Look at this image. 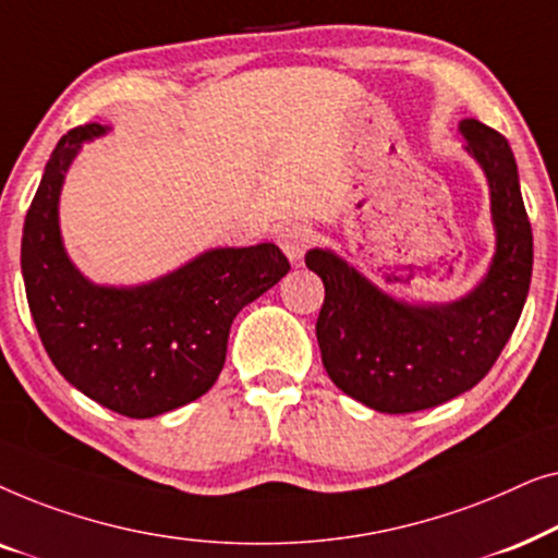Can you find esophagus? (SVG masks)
Instances as JSON below:
<instances>
[{
  "mask_svg": "<svg viewBox=\"0 0 558 558\" xmlns=\"http://www.w3.org/2000/svg\"><path fill=\"white\" fill-rule=\"evenodd\" d=\"M277 241L281 251H284L289 262H300V258L307 254V248L315 243V231L304 223H287L279 228Z\"/></svg>",
  "mask_w": 558,
  "mask_h": 558,
  "instance_id": "obj_1",
  "label": "esophagus"
}]
</instances>
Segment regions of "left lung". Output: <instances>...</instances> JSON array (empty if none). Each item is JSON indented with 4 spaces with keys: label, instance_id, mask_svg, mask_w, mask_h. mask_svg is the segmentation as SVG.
Here are the masks:
<instances>
[{
    "label": "left lung",
    "instance_id": "left-lung-1",
    "mask_svg": "<svg viewBox=\"0 0 558 558\" xmlns=\"http://www.w3.org/2000/svg\"><path fill=\"white\" fill-rule=\"evenodd\" d=\"M464 151L490 190L495 254L460 300L407 302L380 289L332 248L304 262L323 279L317 342L327 376L380 414H411L470 391L487 376L521 317L533 271V233L508 140L475 119L460 121Z\"/></svg>",
    "mask_w": 558,
    "mask_h": 558
}]
</instances>
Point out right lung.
Masks as SVG:
<instances>
[{"mask_svg":"<svg viewBox=\"0 0 558 558\" xmlns=\"http://www.w3.org/2000/svg\"><path fill=\"white\" fill-rule=\"evenodd\" d=\"M109 132L78 126L52 149L22 228V279L60 376L117 414L151 418L216 384L235 315L287 277L289 262L274 243H256L208 248L144 284L90 281L65 251L60 190L83 142Z\"/></svg>","mask_w":558,"mask_h":558,"instance_id":"add662e5","label":"right lung"}]
</instances>
